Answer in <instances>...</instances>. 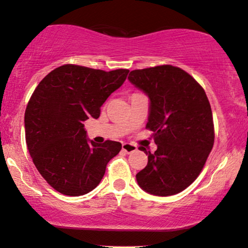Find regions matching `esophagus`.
<instances>
[{"mask_svg":"<svg viewBox=\"0 0 248 248\" xmlns=\"http://www.w3.org/2000/svg\"><path fill=\"white\" fill-rule=\"evenodd\" d=\"M122 149H123V151L126 152V154H132V152H135L138 150V147L132 143H123Z\"/></svg>","mask_w":248,"mask_h":248,"instance_id":"1","label":"esophagus"}]
</instances>
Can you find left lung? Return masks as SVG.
<instances>
[{
  "label": "left lung",
  "instance_id": "8db88e82",
  "mask_svg": "<svg viewBox=\"0 0 248 248\" xmlns=\"http://www.w3.org/2000/svg\"><path fill=\"white\" fill-rule=\"evenodd\" d=\"M128 80L150 99L147 128L157 144L137 174L143 191L177 194L203 169L215 142L212 110L205 91L193 77L172 65L131 71Z\"/></svg>",
  "mask_w": 248,
  "mask_h": 248
}]
</instances>
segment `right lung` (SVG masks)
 I'll return each instance as SVG.
<instances>
[{
  "instance_id": "1",
  "label": "right lung",
  "mask_w": 248,
  "mask_h": 248,
  "mask_svg": "<svg viewBox=\"0 0 248 248\" xmlns=\"http://www.w3.org/2000/svg\"><path fill=\"white\" fill-rule=\"evenodd\" d=\"M128 72L65 64L33 91L25 113L27 147L39 174L57 192L69 196L91 192L121 151L120 142L89 140L83 122L99 117L100 107Z\"/></svg>"
}]
</instances>
